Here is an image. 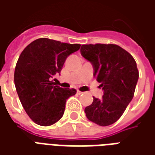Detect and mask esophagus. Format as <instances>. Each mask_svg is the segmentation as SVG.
Returning <instances> with one entry per match:
<instances>
[{
  "label": "esophagus",
  "instance_id": "obj_1",
  "mask_svg": "<svg viewBox=\"0 0 155 155\" xmlns=\"http://www.w3.org/2000/svg\"><path fill=\"white\" fill-rule=\"evenodd\" d=\"M82 93H83V92H81V91H77V94H81Z\"/></svg>",
  "mask_w": 155,
  "mask_h": 155
}]
</instances>
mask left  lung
<instances>
[{"instance_id": "8db88e82", "label": "left lung", "mask_w": 155, "mask_h": 155, "mask_svg": "<svg viewBox=\"0 0 155 155\" xmlns=\"http://www.w3.org/2000/svg\"><path fill=\"white\" fill-rule=\"evenodd\" d=\"M81 53L92 64L94 77L104 91L101 99L93 97L84 113L98 125H110L120 119L133 99L139 80L136 62L117 45H83Z\"/></svg>"}]
</instances>
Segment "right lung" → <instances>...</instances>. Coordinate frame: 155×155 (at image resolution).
Wrapping results in <instances>:
<instances>
[{
  "instance_id": "right-lung-1",
  "label": "right lung",
  "mask_w": 155,
  "mask_h": 155,
  "mask_svg": "<svg viewBox=\"0 0 155 155\" xmlns=\"http://www.w3.org/2000/svg\"><path fill=\"white\" fill-rule=\"evenodd\" d=\"M80 44L61 43L40 38L28 45L19 57L14 81L24 110L35 124L49 126L63 116L68 98L76 94L53 82L66 58L77 51Z\"/></svg>"
}]
</instances>
